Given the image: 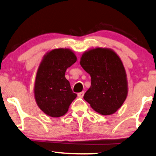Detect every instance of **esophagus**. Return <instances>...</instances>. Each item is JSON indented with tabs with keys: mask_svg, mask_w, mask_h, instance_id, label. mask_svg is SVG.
<instances>
[{
	"mask_svg": "<svg viewBox=\"0 0 156 156\" xmlns=\"http://www.w3.org/2000/svg\"><path fill=\"white\" fill-rule=\"evenodd\" d=\"M84 94H85V92H84V91H82V92H80V93H78V96L79 97V98H83V97Z\"/></svg>",
	"mask_w": 156,
	"mask_h": 156,
	"instance_id": "esophagus-1",
	"label": "esophagus"
}]
</instances>
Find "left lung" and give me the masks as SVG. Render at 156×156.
I'll return each mask as SVG.
<instances>
[{
	"mask_svg": "<svg viewBox=\"0 0 156 156\" xmlns=\"http://www.w3.org/2000/svg\"><path fill=\"white\" fill-rule=\"evenodd\" d=\"M80 63L91 77L85 101L100 114L115 113L128 93L126 70L120 58L112 50L97 48L86 52Z\"/></svg>",
	"mask_w": 156,
	"mask_h": 156,
	"instance_id": "obj_1",
	"label": "left lung"
}]
</instances>
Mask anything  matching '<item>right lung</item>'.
I'll return each mask as SVG.
<instances>
[{
  "mask_svg": "<svg viewBox=\"0 0 156 156\" xmlns=\"http://www.w3.org/2000/svg\"><path fill=\"white\" fill-rule=\"evenodd\" d=\"M69 49H54L43 58L36 74L35 98L38 107L51 117H61L67 113L76 98L66 70L76 62Z\"/></svg>",
  "mask_w": 156,
  "mask_h": 156,
  "instance_id": "add662e5",
  "label": "right lung"
}]
</instances>
